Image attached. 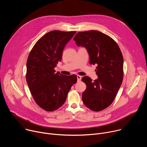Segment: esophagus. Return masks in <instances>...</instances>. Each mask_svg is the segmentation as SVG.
Segmentation results:
<instances>
[{"label": "esophagus", "mask_w": 147, "mask_h": 147, "mask_svg": "<svg viewBox=\"0 0 147 147\" xmlns=\"http://www.w3.org/2000/svg\"><path fill=\"white\" fill-rule=\"evenodd\" d=\"M77 81H80L81 80V78H82L81 76H79V75H77Z\"/></svg>", "instance_id": "esophagus-1"}]
</instances>
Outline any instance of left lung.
Segmentation results:
<instances>
[{
  "mask_svg": "<svg viewBox=\"0 0 147 147\" xmlns=\"http://www.w3.org/2000/svg\"><path fill=\"white\" fill-rule=\"evenodd\" d=\"M77 46L84 47L89 55V63L97 64L98 78L87 76L82 81L86 85L82 102L94 111H102L113 102L122 83L123 58L117 43L110 36L97 30L78 32L74 37Z\"/></svg>",
  "mask_w": 147,
  "mask_h": 147,
  "instance_id": "obj_1",
  "label": "left lung"
}]
</instances>
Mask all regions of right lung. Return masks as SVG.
I'll return each instance as SVG.
<instances>
[{"instance_id":"obj_1","label":"right lung","mask_w":147,"mask_h":147,"mask_svg":"<svg viewBox=\"0 0 147 147\" xmlns=\"http://www.w3.org/2000/svg\"><path fill=\"white\" fill-rule=\"evenodd\" d=\"M76 31L53 30L44 34L34 44L26 62V79L36 103L47 111H53L65 102L76 75L64 76L54 68L62 57L66 44Z\"/></svg>"}]
</instances>
